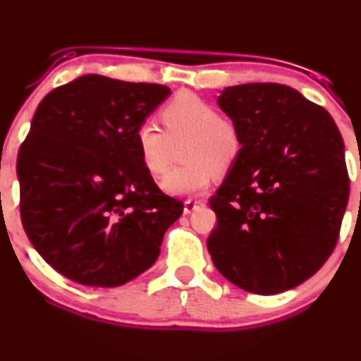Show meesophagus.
I'll return each instance as SVG.
<instances>
[{
    "label": "esophagus",
    "instance_id": "obj_1",
    "mask_svg": "<svg viewBox=\"0 0 361 361\" xmlns=\"http://www.w3.org/2000/svg\"><path fill=\"white\" fill-rule=\"evenodd\" d=\"M202 205H203L202 200L188 198V200H186V202H185V208H183V212H185L186 215H188V214H193V212L197 210L198 207H202Z\"/></svg>",
    "mask_w": 361,
    "mask_h": 361
}]
</instances>
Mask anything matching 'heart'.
<instances>
[{
	"label": "heart",
	"instance_id": "heart-1",
	"mask_svg": "<svg viewBox=\"0 0 361 361\" xmlns=\"http://www.w3.org/2000/svg\"><path fill=\"white\" fill-rule=\"evenodd\" d=\"M166 134L154 124H139L134 134L142 166L153 176L168 169L171 142L188 139L183 146L185 166L173 169L163 178L161 188L168 195L186 197L207 190L216 169L224 171L237 161L242 139L232 121L219 117L212 104L192 92H181L161 111Z\"/></svg>",
	"mask_w": 361,
	"mask_h": 361
}]
</instances>
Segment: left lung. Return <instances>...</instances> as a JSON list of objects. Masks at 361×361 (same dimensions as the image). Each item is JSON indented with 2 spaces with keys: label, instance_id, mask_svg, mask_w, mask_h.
Here are the masks:
<instances>
[{
  "label": "left lung",
  "instance_id": "1",
  "mask_svg": "<svg viewBox=\"0 0 361 361\" xmlns=\"http://www.w3.org/2000/svg\"><path fill=\"white\" fill-rule=\"evenodd\" d=\"M216 104L242 149L210 198L214 266L262 296L310 279L336 245L350 195L345 145L333 117L282 84L225 87Z\"/></svg>",
  "mask_w": 361,
  "mask_h": 361
}]
</instances>
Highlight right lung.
<instances>
[{"label":"right lung","mask_w":361,"mask_h":361,"mask_svg":"<svg viewBox=\"0 0 361 361\" xmlns=\"http://www.w3.org/2000/svg\"><path fill=\"white\" fill-rule=\"evenodd\" d=\"M171 90L89 73L35 112L16 173L23 228L56 272L117 288L147 271L183 214L146 171L136 129Z\"/></svg>","instance_id":"obj_1"}]
</instances>
